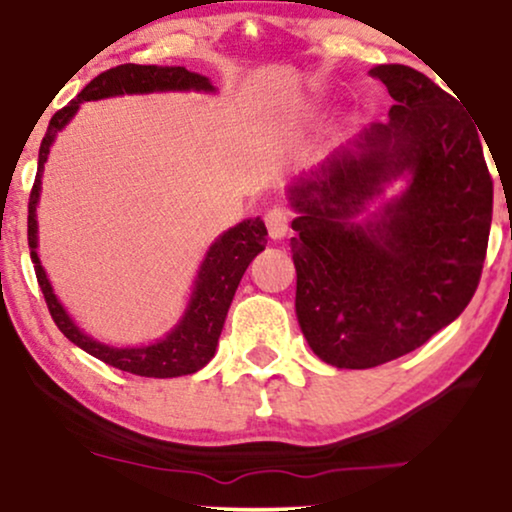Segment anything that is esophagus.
Wrapping results in <instances>:
<instances>
[{
    "label": "esophagus",
    "mask_w": 512,
    "mask_h": 512,
    "mask_svg": "<svg viewBox=\"0 0 512 512\" xmlns=\"http://www.w3.org/2000/svg\"><path fill=\"white\" fill-rule=\"evenodd\" d=\"M264 224H267L269 236L274 238V241H281L290 229V210L281 208V205H278V208H271L267 215H264Z\"/></svg>",
    "instance_id": "obj_1"
}]
</instances>
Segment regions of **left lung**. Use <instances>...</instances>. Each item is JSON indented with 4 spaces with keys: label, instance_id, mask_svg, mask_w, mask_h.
Wrapping results in <instances>:
<instances>
[{
    "label": "left lung",
    "instance_id": "obj_1",
    "mask_svg": "<svg viewBox=\"0 0 512 512\" xmlns=\"http://www.w3.org/2000/svg\"><path fill=\"white\" fill-rule=\"evenodd\" d=\"M368 75L394 99L390 122L290 186L297 321L338 368L387 364L458 319L480 283L494 205L480 127L456 96L399 63ZM404 173L399 199L353 222Z\"/></svg>",
    "mask_w": 512,
    "mask_h": 512
}]
</instances>
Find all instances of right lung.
Masks as SVG:
<instances>
[{"instance_id": "add662e5", "label": "right lung", "mask_w": 512, "mask_h": 512, "mask_svg": "<svg viewBox=\"0 0 512 512\" xmlns=\"http://www.w3.org/2000/svg\"><path fill=\"white\" fill-rule=\"evenodd\" d=\"M212 92L208 77L191 73L181 66H137V63H125V66L111 68L106 73L96 75L87 87L77 94V99L68 103L66 108L54 113L49 120L47 134H44L40 146V163H37V177L30 191L28 203V245L30 260L35 264L37 283H40L44 300H47L49 314L66 338L84 349L92 357L101 359L103 364L120 368V371L144 375V378H177V375H189L203 368L215 357L217 340L222 335L226 312H229L231 300L248 269V264L267 245V226L260 217L245 219L236 224L226 234L210 245L208 255L200 264L196 288H193L189 309H186L181 321L165 340L153 342L148 347H108L84 335L75 326L73 319L66 314L63 304L56 300L54 290L47 274H44L40 257H37V200H40L42 172L47 163L49 148L54 144L56 134L68 125L70 118L77 113L82 101L108 99L118 94H148V92Z\"/></svg>"}]
</instances>
